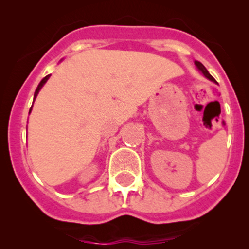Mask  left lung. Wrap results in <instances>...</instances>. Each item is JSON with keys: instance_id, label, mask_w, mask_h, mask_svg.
Wrapping results in <instances>:
<instances>
[{"instance_id": "1", "label": "left lung", "mask_w": 249, "mask_h": 249, "mask_svg": "<svg viewBox=\"0 0 249 249\" xmlns=\"http://www.w3.org/2000/svg\"><path fill=\"white\" fill-rule=\"evenodd\" d=\"M195 66H196V69L199 70V71L201 72V73H202L203 76H205L206 78H207V79L212 80V82H214V83H217V82H215L214 78H213L212 76H211L210 73H208V71H207V70H206V67L203 66L201 62H200V61H195Z\"/></svg>"}]
</instances>
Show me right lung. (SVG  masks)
Here are the masks:
<instances>
[{"label":"right lung","instance_id":"right-lung-1","mask_svg":"<svg viewBox=\"0 0 249 249\" xmlns=\"http://www.w3.org/2000/svg\"><path fill=\"white\" fill-rule=\"evenodd\" d=\"M49 77H50V74H48V76H46L43 78V79L41 80V83H39L38 84V87H37V89H36V91H35V95H34V102H35V100H36V97H37V95H38V92H39V90L42 89V87H43L44 84H46L47 83V80L49 79ZM31 109H32V106H31V108H30V112L29 113H31Z\"/></svg>","mask_w":249,"mask_h":249}]
</instances>
